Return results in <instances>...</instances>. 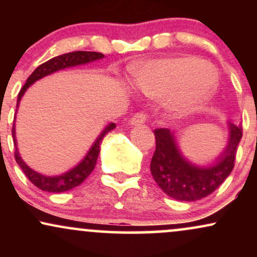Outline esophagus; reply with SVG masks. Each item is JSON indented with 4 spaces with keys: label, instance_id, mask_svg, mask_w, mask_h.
<instances>
[{
    "label": "esophagus",
    "instance_id": "34e87169",
    "mask_svg": "<svg viewBox=\"0 0 257 257\" xmlns=\"http://www.w3.org/2000/svg\"><path fill=\"white\" fill-rule=\"evenodd\" d=\"M146 122V114L143 113V112H139V113H135L134 116L131 118V124L132 125H141Z\"/></svg>",
    "mask_w": 257,
    "mask_h": 257
}]
</instances>
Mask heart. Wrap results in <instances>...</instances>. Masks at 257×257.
Listing matches in <instances>:
<instances>
[{
	"label": "heart",
	"instance_id": "1",
	"mask_svg": "<svg viewBox=\"0 0 257 257\" xmlns=\"http://www.w3.org/2000/svg\"><path fill=\"white\" fill-rule=\"evenodd\" d=\"M132 83L151 98L168 95L174 113L185 116L209 101L217 85L213 65L196 58H167L143 64L132 73Z\"/></svg>",
	"mask_w": 257,
	"mask_h": 257
}]
</instances>
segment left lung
I'll use <instances>...</instances> for the list:
<instances>
[{"instance_id":"left-lung-1","label":"left lung","mask_w":257,"mask_h":257,"mask_svg":"<svg viewBox=\"0 0 257 257\" xmlns=\"http://www.w3.org/2000/svg\"><path fill=\"white\" fill-rule=\"evenodd\" d=\"M228 140L225 149L208 166H198L182 155L176 137L167 128L156 129V151L151 174L164 193L182 202H194L213 193L234 167L241 134L240 123L227 122Z\"/></svg>"}]
</instances>
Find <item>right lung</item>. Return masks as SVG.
Returning a JSON list of instances; mask_svg holds the SVG:
<instances>
[{"instance_id": "obj_1", "label": "right lung", "mask_w": 257, "mask_h": 257, "mask_svg": "<svg viewBox=\"0 0 257 257\" xmlns=\"http://www.w3.org/2000/svg\"><path fill=\"white\" fill-rule=\"evenodd\" d=\"M105 55L101 53L96 52H71L66 53V54L58 55V57L52 58L51 60L46 61L42 65L37 67L34 72L29 76V78L26 79V83L24 87L22 88V90L18 94V100H17V111L19 107L22 98L24 96L25 91L29 89L31 84H34L35 82L38 79L46 77V76L52 75V73L60 71V70L69 69V67L78 66V65H84L93 63V61L100 60V59L104 58ZM16 119V118H14ZM116 128L114 123H110L102 129V132L100 133V135L96 138V140L94 141L93 145L89 149V151L87 152V155L84 156L83 159L70 170L65 172L60 175H43V174L36 172V170L31 169L28 164L23 161L22 156H20L19 150H18V144H17V138H16V124H13V129H12V135H13V141L14 145H16V161L19 164V167L22 168V170L24 174L28 176V179L34 184L36 187L40 188L42 191H47V192L52 193H60L65 192V191H69L75 188L76 186L81 185L85 179L89 176V174L93 172L94 168H95L96 161H98V156L100 153V144L104 137L107 134L108 132L113 131Z\"/></svg>"}]
</instances>
